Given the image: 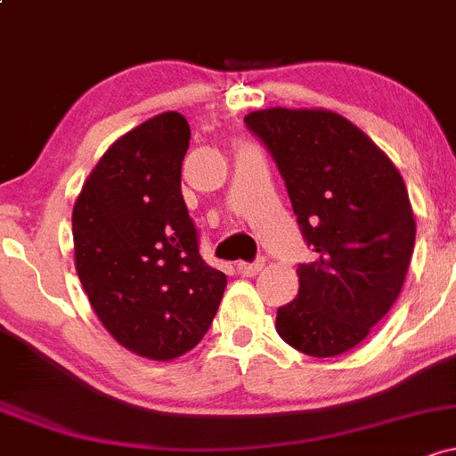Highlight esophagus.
I'll list each match as a JSON object with an SVG mask.
<instances>
[{"label":"esophagus","mask_w":456,"mask_h":456,"mask_svg":"<svg viewBox=\"0 0 456 456\" xmlns=\"http://www.w3.org/2000/svg\"><path fill=\"white\" fill-rule=\"evenodd\" d=\"M263 267H265V263H263V261H256V263H239V265H237L239 273H241V276H256V273L261 272Z\"/></svg>","instance_id":"34e87169"}]
</instances>
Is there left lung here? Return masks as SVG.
<instances>
[{"label":"left lung","mask_w":456,"mask_h":456,"mask_svg":"<svg viewBox=\"0 0 456 456\" xmlns=\"http://www.w3.org/2000/svg\"><path fill=\"white\" fill-rule=\"evenodd\" d=\"M272 151L315 261L297 267L300 289L276 313L289 346L328 359L359 346L403 291L415 246L406 184L359 126L326 109L246 115Z\"/></svg>","instance_id":"left-lung-1"}]
</instances>
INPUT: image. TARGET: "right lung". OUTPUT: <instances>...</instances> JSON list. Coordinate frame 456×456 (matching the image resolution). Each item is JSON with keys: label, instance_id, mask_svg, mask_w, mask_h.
Masks as SVG:
<instances>
[{"label": "right lung", "instance_id": "1", "mask_svg": "<svg viewBox=\"0 0 456 456\" xmlns=\"http://www.w3.org/2000/svg\"><path fill=\"white\" fill-rule=\"evenodd\" d=\"M191 130L167 110L121 134L73 204L76 272L119 346L174 361L207 335L226 273L207 265L180 191Z\"/></svg>", "mask_w": 456, "mask_h": 456}]
</instances>
